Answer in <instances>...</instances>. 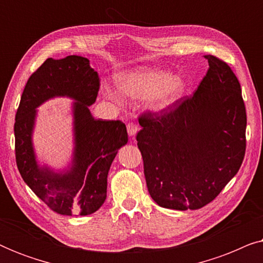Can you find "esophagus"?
<instances>
[{
  "label": "esophagus",
  "mask_w": 263,
  "mask_h": 263,
  "mask_svg": "<svg viewBox=\"0 0 263 263\" xmlns=\"http://www.w3.org/2000/svg\"><path fill=\"white\" fill-rule=\"evenodd\" d=\"M138 130H139V127L135 123H133V122H132V123H128L127 124L128 135L132 136V138H133V136H135V134H136V133H138Z\"/></svg>",
  "instance_id": "34e87169"
}]
</instances>
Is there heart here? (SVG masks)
I'll return each mask as SVG.
<instances>
[{"instance_id":"obj_1","label":"heart","mask_w":263,"mask_h":263,"mask_svg":"<svg viewBox=\"0 0 263 263\" xmlns=\"http://www.w3.org/2000/svg\"><path fill=\"white\" fill-rule=\"evenodd\" d=\"M117 87L124 96L133 99H148V106L154 111H163L174 105L186 89L185 79L181 75L151 68H139L120 74ZM106 95L121 103L122 98L115 89L106 87Z\"/></svg>"}]
</instances>
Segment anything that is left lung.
<instances>
[{"label":"left lung","mask_w":263,"mask_h":263,"mask_svg":"<svg viewBox=\"0 0 263 263\" xmlns=\"http://www.w3.org/2000/svg\"><path fill=\"white\" fill-rule=\"evenodd\" d=\"M206 77L192 97L140 116L136 135L152 199L170 210H199L238 172L246 154L247 112L229 64L206 55Z\"/></svg>","instance_id":"8db88e82"}]
</instances>
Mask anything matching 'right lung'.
I'll list each match as a JSON object with an SVG mask.
<instances>
[{
	"mask_svg": "<svg viewBox=\"0 0 263 263\" xmlns=\"http://www.w3.org/2000/svg\"><path fill=\"white\" fill-rule=\"evenodd\" d=\"M99 91V77L88 59L71 55L48 59L28 79L15 115V158L21 177L39 199L62 215H88L106 199L107 174L118 149L128 142L121 121L96 120L89 107ZM56 96L74 100V151L62 172L41 167L31 135L36 107Z\"/></svg>",
	"mask_w": 263,
	"mask_h": 263,
	"instance_id": "add662e5",
	"label": "right lung"
}]
</instances>
